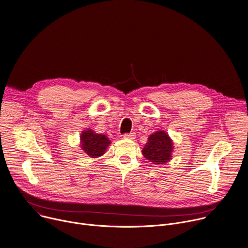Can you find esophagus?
<instances>
[{"mask_svg":"<svg viewBox=\"0 0 248 248\" xmlns=\"http://www.w3.org/2000/svg\"><path fill=\"white\" fill-rule=\"evenodd\" d=\"M123 137L125 139H135V137H136V134L135 133H125L124 135H123Z\"/></svg>","mask_w":248,"mask_h":248,"instance_id":"1","label":"esophagus"}]
</instances>
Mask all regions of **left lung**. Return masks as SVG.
Wrapping results in <instances>:
<instances>
[{"mask_svg":"<svg viewBox=\"0 0 248 248\" xmlns=\"http://www.w3.org/2000/svg\"><path fill=\"white\" fill-rule=\"evenodd\" d=\"M173 150L171 139L163 131H157L149 137L143 149L144 156L155 164H162L171 158Z\"/></svg>","mask_w":248,"mask_h":248,"instance_id":"obj_1","label":"left lung"}]
</instances>
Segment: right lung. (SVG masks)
<instances>
[{"instance_id":"1","label":"right lung","mask_w":248,"mask_h":248,"mask_svg":"<svg viewBox=\"0 0 248 248\" xmlns=\"http://www.w3.org/2000/svg\"><path fill=\"white\" fill-rule=\"evenodd\" d=\"M81 149L91 157H97L104 154L110 145V140L105 135L93 133L92 130L84 131L80 135Z\"/></svg>"}]
</instances>
